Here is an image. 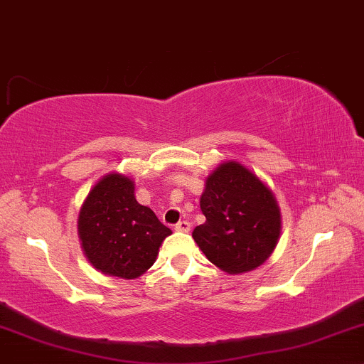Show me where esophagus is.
<instances>
[{"label": "esophagus", "mask_w": 364, "mask_h": 364, "mask_svg": "<svg viewBox=\"0 0 364 364\" xmlns=\"http://www.w3.org/2000/svg\"><path fill=\"white\" fill-rule=\"evenodd\" d=\"M190 228H191L190 222H185V220H183V222H178L176 225H174V230H176V232L188 233V232H190Z\"/></svg>", "instance_id": "obj_1"}]
</instances>
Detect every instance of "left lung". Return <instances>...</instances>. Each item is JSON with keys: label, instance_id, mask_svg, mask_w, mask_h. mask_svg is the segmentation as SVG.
Instances as JSON below:
<instances>
[{"label": "left lung", "instance_id": "8db88e82", "mask_svg": "<svg viewBox=\"0 0 364 364\" xmlns=\"http://www.w3.org/2000/svg\"><path fill=\"white\" fill-rule=\"evenodd\" d=\"M200 206L206 222L193 230V238L206 259L225 272L257 269L277 245V201L254 173L235 161L210 174Z\"/></svg>", "mask_w": 364, "mask_h": 364}]
</instances>
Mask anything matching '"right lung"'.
<instances>
[{"mask_svg": "<svg viewBox=\"0 0 364 364\" xmlns=\"http://www.w3.org/2000/svg\"><path fill=\"white\" fill-rule=\"evenodd\" d=\"M87 259L100 272L139 277L154 264L161 242L171 230L154 211L137 203L134 185L122 174H107L92 188L79 216Z\"/></svg>", "mask_w": 364, "mask_h": 364, "instance_id": "right-lung-1", "label": "right lung"}]
</instances>
